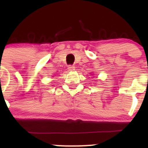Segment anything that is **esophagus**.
<instances>
[{"instance_id": "obj_1", "label": "esophagus", "mask_w": 148, "mask_h": 148, "mask_svg": "<svg viewBox=\"0 0 148 148\" xmlns=\"http://www.w3.org/2000/svg\"><path fill=\"white\" fill-rule=\"evenodd\" d=\"M68 69L69 70V71H74V70H75V66H74V65H69L68 66Z\"/></svg>"}]
</instances>
